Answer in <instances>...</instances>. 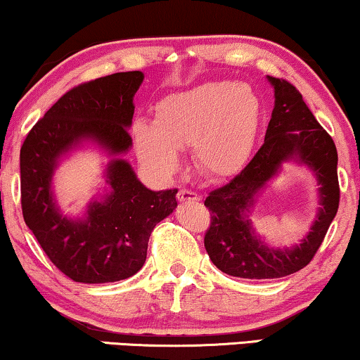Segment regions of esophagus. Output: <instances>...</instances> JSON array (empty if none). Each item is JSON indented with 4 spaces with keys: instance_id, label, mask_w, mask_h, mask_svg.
Listing matches in <instances>:
<instances>
[{
    "instance_id": "esophagus-1",
    "label": "esophagus",
    "mask_w": 360,
    "mask_h": 360,
    "mask_svg": "<svg viewBox=\"0 0 360 360\" xmlns=\"http://www.w3.org/2000/svg\"><path fill=\"white\" fill-rule=\"evenodd\" d=\"M176 198H179L180 202H184V201H200L201 200V196L198 195V193L191 191V190H186V188H181L179 191V195H176Z\"/></svg>"
}]
</instances>
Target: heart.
<instances>
[{"label": "heart", "instance_id": "obj_1", "mask_svg": "<svg viewBox=\"0 0 360 360\" xmlns=\"http://www.w3.org/2000/svg\"><path fill=\"white\" fill-rule=\"evenodd\" d=\"M258 118V98L248 87L206 82L160 98L153 123L136 120L133 136L139 158L155 169L175 170L176 149L193 148L198 169L222 179L248 160Z\"/></svg>", "mask_w": 360, "mask_h": 360}]
</instances>
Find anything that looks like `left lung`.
Returning a JSON list of instances; mask_svg holds the SVG:
<instances>
[{
  "label": "left lung",
  "instance_id": "1",
  "mask_svg": "<svg viewBox=\"0 0 360 360\" xmlns=\"http://www.w3.org/2000/svg\"><path fill=\"white\" fill-rule=\"evenodd\" d=\"M274 86V108L264 143L240 174L207 195L211 222L205 248L226 274L245 279H274L305 268L315 257L340 206L338 150L316 122L302 94L289 81L268 76ZM297 158L316 172L322 188L319 217L309 236L294 249H269L254 237L248 212L256 193L277 173L284 160Z\"/></svg>",
  "mask_w": 360,
  "mask_h": 360
}]
</instances>
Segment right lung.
I'll return each mask as SVG.
<instances>
[{"mask_svg":"<svg viewBox=\"0 0 360 360\" xmlns=\"http://www.w3.org/2000/svg\"><path fill=\"white\" fill-rule=\"evenodd\" d=\"M141 71L115 72L72 87L30 129L20 148V206L27 227L50 262L76 283H115L136 274L150 232L176 206V188L150 191L127 160L107 167L110 193L89 205L86 219L63 217L51 196L56 160L81 139L110 154L131 148L133 97Z\"/></svg>","mask_w":360,"mask_h":360,"instance_id":"1","label":"right lung"}]
</instances>
